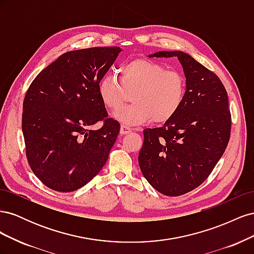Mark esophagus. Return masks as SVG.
Listing matches in <instances>:
<instances>
[{
    "label": "esophagus",
    "instance_id": "obj_1",
    "mask_svg": "<svg viewBox=\"0 0 254 254\" xmlns=\"http://www.w3.org/2000/svg\"><path fill=\"white\" fill-rule=\"evenodd\" d=\"M129 132H131V129H130L128 126L126 125H122L121 129H120V133L121 134H127Z\"/></svg>",
    "mask_w": 254,
    "mask_h": 254
}]
</instances>
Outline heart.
Masks as SVG:
<instances>
[{"instance_id": "b5f03b06", "label": "heart", "mask_w": 254, "mask_h": 254, "mask_svg": "<svg viewBox=\"0 0 254 254\" xmlns=\"http://www.w3.org/2000/svg\"><path fill=\"white\" fill-rule=\"evenodd\" d=\"M187 82L178 71L166 70L155 61L140 58L121 68L120 81L113 74L106 75L98 84V95L109 110H117L124 101V90L134 91L132 105L117 111L114 119L126 126L157 124L172 120L184 101Z\"/></svg>"}]
</instances>
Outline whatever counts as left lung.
Masks as SVG:
<instances>
[{
  "label": "left lung",
  "instance_id": "left-lung-1",
  "mask_svg": "<svg viewBox=\"0 0 254 254\" xmlns=\"http://www.w3.org/2000/svg\"><path fill=\"white\" fill-rule=\"evenodd\" d=\"M149 57H177L186 75L184 101L162 127L144 129L139 165L145 179L161 194L180 196L210 176L227 148L231 113L218 76L181 51Z\"/></svg>",
  "mask_w": 254,
  "mask_h": 254
}]
</instances>
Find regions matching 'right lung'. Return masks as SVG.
Wrapping results in <instances>:
<instances>
[{
    "mask_svg": "<svg viewBox=\"0 0 254 254\" xmlns=\"http://www.w3.org/2000/svg\"><path fill=\"white\" fill-rule=\"evenodd\" d=\"M119 47L63 54L30 84L23 102L22 131L28 164L48 188L73 191L102 170L120 132L98 95L99 81ZM103 120L102 128L90 126Z\"/></svg>",
    "mask_w": 254,
    "mask_h": 254,
    "instance_id": "1",
    "label": "right lung"
}]
</instances>
